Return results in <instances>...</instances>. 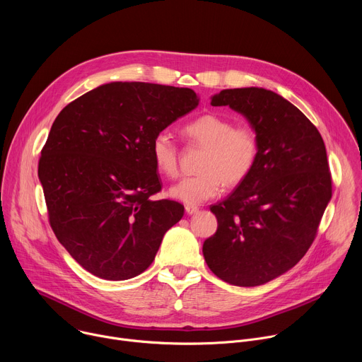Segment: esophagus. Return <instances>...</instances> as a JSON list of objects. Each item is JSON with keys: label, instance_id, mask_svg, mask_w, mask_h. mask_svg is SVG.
Returning <instances> with one entry per match:
<instances>
[{"label": "esophagus", "instance_id": "esophagus-1", "mask_svg": "<svg viewBox=\"0 0 362 362\" xmlns=\"http://www.w3.org/2000/svg\"><path fill=\"white\" fill-rule=\"evenodd\" d=\"M185 211H186V214H187V215H194V214H197V212H199V208H197V206L186 204V206H185Z\"/></svg>", "mask_w": 362, "mask_h": 362}]
</instances>
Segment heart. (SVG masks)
<instances>
[{
  "mask_svg": "<svg viewBox=\"0 0 362 362\" xmlns=\"http://www.w3.org/2000/svg\"><path fill=\"white\" fill-rule=\"evenodd\" d=\"M183 132L192 141L204 146L206 151L200 163L202 173L180 179L169 189L170 197L192 206L200 204L216 197L225 183H242L253 170L259 141L252 127L233 126L230 119L209 113L187 123ZM151 159L160 175H177L179 148L169 133L160 132L154 136Z\"/></svg>",
  "mask_w": 362,
  "mask_h": 362,
  "instance_id": "heart-1",
  "label": "heart"
}]
</instances>
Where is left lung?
<instances>
[{
  "label": "left lung",
  "mask_w": 362,
  "mask_h": 362,
  "mask_svg": "<svg viewBox=\"0 0 362 362\" xmlns=\"http://www.w3.org/2000/svg\"><path fill=\"white\" fill-rule=\"evenodd\" d=\"M212 106H229L255 130L259 153L250 175L211 211L218 230L204 261L235 286L264 285L293 268L313 245L332 196L324 140L291 101L261 87L226 88Z\"/></svg>",
  "instance_id": "obj_1"
}]
</instances>
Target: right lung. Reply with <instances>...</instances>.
Wrapping results in <instances>:
<instances>
[{"mask_svg": "<svg viewBox=\"0 0 362 362\" xmlns=\"http://www.w3.org/2000/svg\"><path fill=\"white\" fill-rule=\"evenodd\" d=\"M197 105L192 88L113 81L71 101L51 126L38 163L49 225L94 276L140 275L182 219L180 203L150 199L162 189L151 141Z\"/></svg>", "mask_w": 362, "mask_h": 362, "instance_id": "obj_1", "label": "right lung"}]
</instances>
